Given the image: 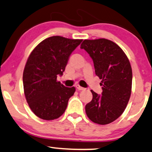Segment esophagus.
<instances>
[{
    "label": "esophagus",
    "mask_w": 152,
    "mask_h": 152,
    "mask_svg": "<svg viewBox=\"0 0 152 152\" xmlns=\"http://www.w3.org/2000/svg\"><path fill=\"white\" fill-rule=\"evenodd\" d=\"M76 88L78 89V91H83V90H84V89H85V88H84L80 86L79 85H76Z\"/></svg>",
    "instance_id": "esophagus-1"
}]
</instances>
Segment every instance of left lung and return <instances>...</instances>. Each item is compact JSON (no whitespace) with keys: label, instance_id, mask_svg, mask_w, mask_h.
<instances>
[{"label":"left lung","instance_id":"left-lung-1","mask_svg":"<svg viewBox=\"0 0 152 152\" xmlns=\"http://www.w3.org/2000/svg\"><path fill=\"white\" fill-rule=\"evenodd\" d=\"M81 49L93 59L103 89L101 95L91 91L93 99L86 105V113L92 122L107 125L121 115L129 102L132 81L130 63L122 49L107 39H85Z\"/></svg>","mask_w":152,"mask_h":152}]
</instances>
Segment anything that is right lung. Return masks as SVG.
Listing matches in <instances>:
<instances>
[{"mask_svg": "<svg viewBox=\"0 0 152 152\" xmlns=\"http://www.w3.org/2000/svg\"><path fill=\"white\" fill-rule=\"evenodd\" d=\"M82 39L61 36L47 38L29 56L23 71L24 93L31 110L45 120L58 118L66 109L74 87H66L56 81L62 76L73 51Z\"/></svg>", "mask_w": 152, "mask_h": 152, "instance_id": "right-lung-1", "label": "right lung"}]
</instances>
